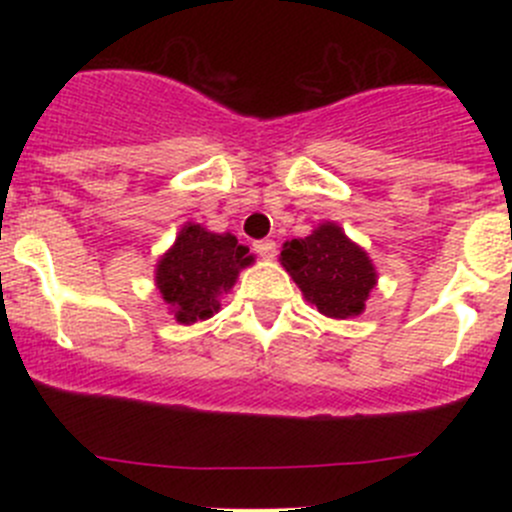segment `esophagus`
I'll use <instances>...</instances> for the list:
<instances>
[{
  "instance_id": "1",
  "label": "esophagus",
  "mask_w": 512,
  "mask_h": 512,
  "mask_svg": "<svg viewBox=\"0 0 512 512\" xmlns=\"http://www.w3.org/2000/svg\"><path fill=\"white\" fill-rule=\"evenodd\" d=\"M252 250H255L257 255L262 257V260H272V257H275V252H277V245L272 240H260V242H255V245H252Z\"/></svg>"
}]
</instances>
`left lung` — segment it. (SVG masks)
Returning <instances> with one entry per match:
<instances>
[{
  "label": "left lung",
  "instance_id": "1",
  "mask_svg": "<svg viewBox=\"0 0 512 512\" xmlns=\"http://www.w3.org/2000/svg\"><path fill=\"white\" fill-rule=\"evenodd\" d=\"M280 257L304 297L327 317L359 314L376 285L374 265L366 252L334 223L319 225L302 240L285 242Z\"/></svg>",
  "mask_w": 512,
  "mask_h": 512
}]
</instances>
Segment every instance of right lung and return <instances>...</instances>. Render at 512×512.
I'll return each instance as SVG.
<instances>
[{"label": "right lung", "mask_w": 512, "mask_h": 512, "mask_svg": "<svg viewBox=\"0 0 512 512\" xmlns=\"http://www.w3.org/2000/svg\"><path fill=\"white\" fill-rule=\"evenodd\" d=\"M247 247L225 232H208L200 225H185L178 240L158 262L156 282L165 302L183 324L208 319L218 312V297L235 285L237 272L250 265Z\"/></svg>", "instance_id": "right-lung-1"}]
</instances>
